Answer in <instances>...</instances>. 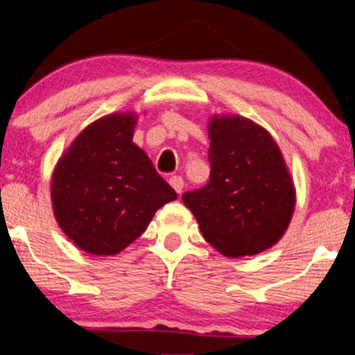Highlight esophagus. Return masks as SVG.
Returning <instances> with one entry per match:
<instances>
[{
  "label": "esophagus",
  "mask_w": 355,
  "mask_h": 355,
  "mask_svg": "<svg viewBox=\"0 0 355 355\" xmlns=\"http://www.w3.org/2000/svg\"><path fill=\"white\" fill-rule=\"evenodd\" d=\"M170 185H172V188L177 193H182L183 187H185V182H183V178L180 177V175H173V177H170Z\"/></svg>",
  "instance_id": "obj_1"
}]
</instances>
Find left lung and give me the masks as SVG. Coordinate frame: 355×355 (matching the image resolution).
I'll return each instance as SVG.
<instances>
[{
    "label": "left lung",
    "mask_w": 355,
    "mask_h": 355,
    "mask_svg": "<svg viewBox=\"0 0 355 355\" xmlns=\"http://www.w3.org/2000/svg\"><path fill=\"white\" fill-rule=\"evenodd\" d=\"M209 180L183 193L202 237L229 258L264 252L284 235L295 190L271 135L243 116L209 123Z\"/></svg>",
    "instance_id": "left-lung-1"
}]
</instances>
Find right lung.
Wrapping results in <instances>:
<instances>
[{"mask_svg": "<svg viewBox=\"0 0 355 355\" xmlns=\"http://www.w3.org/2000/svg\"><path fill=\"white\" fill-rule=\"evenodd\" d=\"M136 116L113 113L71 144L51 178L55 217L91 254H116L135 242L177 193L133 143Z\"/></svg>", "mask_w": 355, "mask_h": 355, "instance_id": "1", "label": "right lung"}]
</instances>
